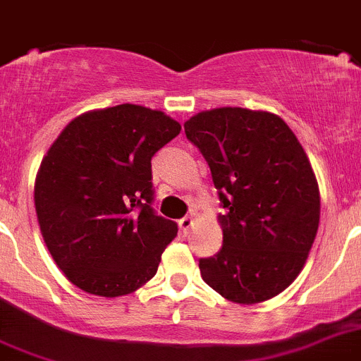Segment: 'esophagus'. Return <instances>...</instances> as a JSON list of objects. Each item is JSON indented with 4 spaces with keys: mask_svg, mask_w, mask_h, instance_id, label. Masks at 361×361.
Wrapping results in <instances>:
<instances>
[{
    "mask_svg": "<svg viewBox=\"0 0 361 361\" xmlns=\"http://www.w3.org/2000/svg\"><path fill=\"white\" fill-rule=\"evenodd\" d=\"M178 224H180V230L183 231V233H188V230H190L192 224H194V219L183 217V219H180V222H178Z\"/></svg>",
    "mask_w": 361,
    "mask_h": 361,
    "instance_id": "34e87169",
    "label": "esophagus"
}]
</instances>
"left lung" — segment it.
Returning a JSON list of instances; mask_svg holds the SVG:
<instances>
[{
  "label": "left lung",
  "instance_id": "obj_1",
  "mask_svg": "<svg viewBox=\"0 0 361 361\" xmlns=\"http://www.w3.org/2000/svg\"><path fill=\"white\" fill-rule=\"evenodd\" d=\"M207 160L221 207L222 247L201 258L204 283L228 301L255 305L298 278L321 217L319 185L281 117L224 106L185 123Z\"/></svg>",
  "mask_w": 361,
  "mask_h": 361
}]
</instances>
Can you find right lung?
<instances>
[{"label":"right lung","mask_w":361,"mask_h":361,"mask_svg":"<svg viewBox=\"0 0 361 361\" xmlns=\"http://www.w3.org/2000/svg\"><path fill=\"white\" fill-rule=\"evenodd\" d=\"M180 131L160 110L126 103L82 114L49 147L37 173L35 212L73 285L117 298L157 274L178 224L151 207V158Z\"/></svg>","instance_id":"1"}]
</instances>
